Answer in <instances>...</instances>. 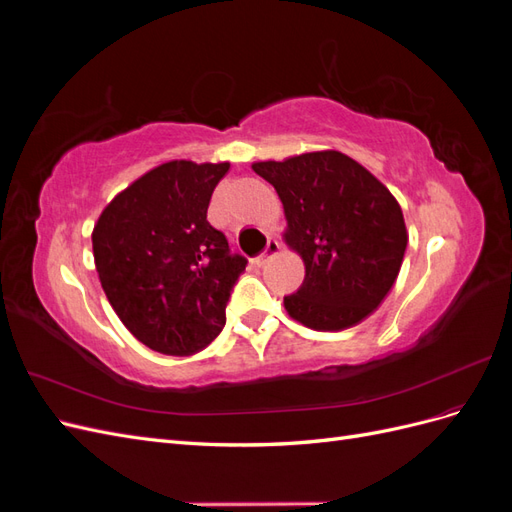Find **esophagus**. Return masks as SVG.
Returning <instances> with one entry per match:
<instances>
[{
  "mask_svg": "<svg viewBox=\"0 0 512 512\" xmlns=\"http://www.w3.org/2000/svg\"><path fill=\"white\" fill-rule=\"evenodd\" d=\"M280 241H277L275 237H269V241H267V247H265V252H262L258 258H256V262H258V267H265L267 265V262L277 254V252H280Z\"/></svg>",
  "mask_w": 512,
  "mask_h": 512,
  "instance_id": "34e87169",
  "label": "esophagus"
}]
</instances>
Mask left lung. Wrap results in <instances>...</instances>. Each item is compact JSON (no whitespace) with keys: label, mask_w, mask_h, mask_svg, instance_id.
<instances>
[{"label":"left lung","mask_w":512,"mask_h":512,"mask_svg":"<svg viewBox=\"0 0 512 512\" xmlns=\"http://www.w3.org/2000/svg\"><path fill=\"white\" fill-rule=\"evenodd\" d=\"M252 168L280 196L284 241L305 265L301 288L284 297L288 316L316 331L365 320L393 288L406 254L408 230L395 196L335 149Z\"/></svg>","instance_id":"1"}]
</instances>
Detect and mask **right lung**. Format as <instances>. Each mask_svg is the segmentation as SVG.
I'll list each match as a JSON object with an SVG mask.
<instances>
[{"instance_id": "obj_1", "label": "right lung", "mask_w": 512, "mask_h": 512, "mask_svg": "<svg viewBox=\"0 0 512 512\" xmlns=\"http://www.w3.org/2000/svg\"><path fill=\"white\" fill-rule=\"evenodd\" d=\"M228 168L190 160L151 168L104 207L91 232L108 303L151 350L188 356L224 329L230 290L247 265L207 222Z\"/></svg>"}]
</instances>
